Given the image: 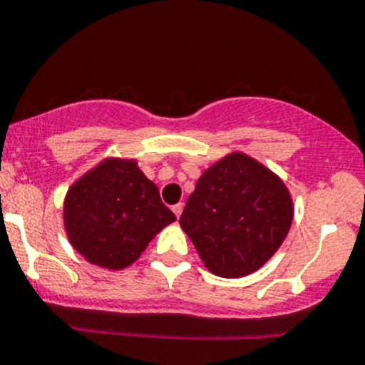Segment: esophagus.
<instances>
[{
	"instance_id": "esophagus-1",
	"label": "esophagus",
	"mask_w": 365,
	"mask_h": 365,
	"mask_svg": "<svg viewBox=\"0 0 365 365\" xmlns=\"http://www.w3.org/2000/svg\"><path fill=\"white\" fill-rule=\"evenodd\" d=\"M182 212H183V203H178V205L173 206V213H175L176 217L182 215Z\"/></svg>"
}]
</instances>
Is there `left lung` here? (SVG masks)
Returning <instances> with one entry per match:
<instances>
[{
    "label": "left lung",
    "mask_w": 365,
    "mask_h": 365,
    "mask_svg": "<svg viewBox=\"0 0 365 365\" xmlns=\"http://www.w3.org/2000/svg\"><path fill=\"white\" fill-rule=\"evenodd\" d=\"M293 215L292 192L281 176L247 153L231 152L200 176L180 226L206 270L238 279L277 252Z\"/></svg>",
    "instance_id": "1"
}]
</instances>
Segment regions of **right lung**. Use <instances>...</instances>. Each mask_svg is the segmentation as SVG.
<instances>
[{
  "mask_svg": "<svg viewBox=\"0 0 365 365\" xmlns=\"http://www.w3.org/2000/svg\"><path fill=\"white\" fill-rule=\"evenodd\" d=\"M176 217L138 160L106 157L68 187L63 226L73 249L91 264L125 270Z\"/></svg>",
  "mask_w": 365,
  "mask_h": 365,
  "instance_id": "1",
  "label": "right lung"
}]
</instances>
